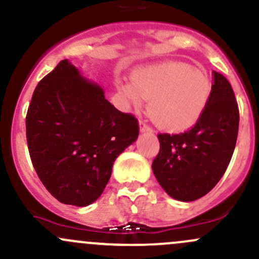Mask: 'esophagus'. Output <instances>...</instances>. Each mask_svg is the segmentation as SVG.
Returning a JSON list of instances; mask_svg holds the SVG:
<instances>
[{
    "label": "esophagus",
    "instance_id": "34e87169",
    "mask_svg": "<svg viewBox=\"0 0 259 259\" xmlns=\"http://www.w3.org/2000/svg\"><path fill=\"white\" fill-rule=\"evenodd\" d=\"M140 133H152V129L150 126H148L145 122H140Z\"/></svg>",
    "mask_w": 259,
    "mask_h": 259
}]
</instances>
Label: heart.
Listing matches in <instances>:
<instances>
[{
    "mask_svg": "<svg viewBox=\"0 0 259 259\" xmlns=\"http://www.w3.org/2000/svg\"><path fill=\"white\" fill-rule=\"evenodd\" d=\"M135 108L150 100L149 114L167 133H181L197 124L211 97V81L203 70L182 62L141 68L121 88Z\"/></svg>",
    "mask_w": 259,
    "mask_h": 259,
    "instance_id": "1",
    "label": "heart"
}]
</instances>
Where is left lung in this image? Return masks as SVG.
<instances>
[{
    "instance_id": "left-lung-1",
    "label": "left lung",
    "mask_w": 259,
    "mask_h": 259,
    "mask_svg": "<svg viewBox=\"0 0 259 259\" xmlns=\"http://www.w3.org/2000/svg\"><path fill=\"white\" fill-rule=\"evenodd\" d=\"M239 113L230 81L212 72L205 113L191 130L159 134V155L152 172L170 197L191 202L208 194L225 174L235 151Z\"/></svg>"
}]
</instances>
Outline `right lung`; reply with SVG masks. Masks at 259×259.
<instances>
[{"instance_id":"obj_1","label":"right lung","mask_w":259,"mask_h":259,"mask_svg":"<svg viewBox=\"0 0 259 259\" xmlns=\"http://www.w3.org/2000/svg\"><path fill=\"white\" fill-rule=\"evenodd\" d=\"M32 164L59 202L85 207L100 197L116 157L139 137L138 120L105 99L68 59L38 83L26 116Z\"/></svg>"}]
</instances>
